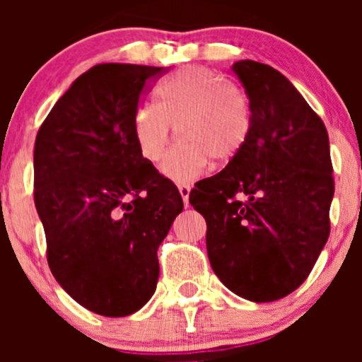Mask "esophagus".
<instances>
[{
	"label": "esophagus",
	"instance_id": "34e87169",
	"mask_svg": "<svg viewBox=\"0 0 362 362\" xmlns=\"http://www.w3.org/2000/svg\"><path fill=\"white\" fill-rule=\"evenodd\" d=\"M178 192H180L182 199H184V204L185 206H189V192H191V185H178Z\"/></svg>",
	"mask_w": 362,
	"mask_h": 362
}]
</instances>
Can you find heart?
<instances>
[{"label": "heart", "mask_w": 362, "mask_h": 362, "mask_svg": "<svg viewBox=\"0 0 362 362\" xmlns=\"http://www.w3.org/2000/svg\"><path fill=\"white\" fill-rule=\"evenodd\" d=\"M254 129V112L245 90L208 68H185L158 87V103H144L134 115V136L141 156L163 163L171 180L187 184L202 177L211 160L226 166L242 154Z\"/></svg>", "instance_id": "b5f03b06"}]
</instances>
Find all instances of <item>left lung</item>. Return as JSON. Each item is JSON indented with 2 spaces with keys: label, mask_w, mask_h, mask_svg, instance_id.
Returning a JSON list of instances; mask_svg holds the SVG:
<instances>
[{
  "label": "left lung",
  "mask_w": 362,
  "mask_h": 362,
  "mask_svg": "<svg viewBox=\"0 0 362 362\" xmlns=\"http://www.w3.org/2000/svg\"><path fill=\"white\" fill-rule=\"evenodd\" d=\"M233 69L254 129L242 154L189 202L206 221L208 259L221 282L250 301H276L305 282L329 238V138L282 73L255 61Z\"/></svg>",
  "instance_id": "left-lung-1"
}]
</instances>
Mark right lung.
Masks as SVG:
<instances>
[{"label":"right lung","instance_id":"1","mask_svg":"<svg viewBox=\"0 0 362 362\" xmlns=\"http://www.w3.org/2000/svg\"><path fill=\"white\" fill-rule=\"evenodd\" d=\"M168 68L96 64L40 126L35 204L47 262L66 293L105 317L140 310L159 279L158 249L184 203L141 156L134 115Z\"/></svg>","mask_w":362,"mask_h":362}]
</instances>
